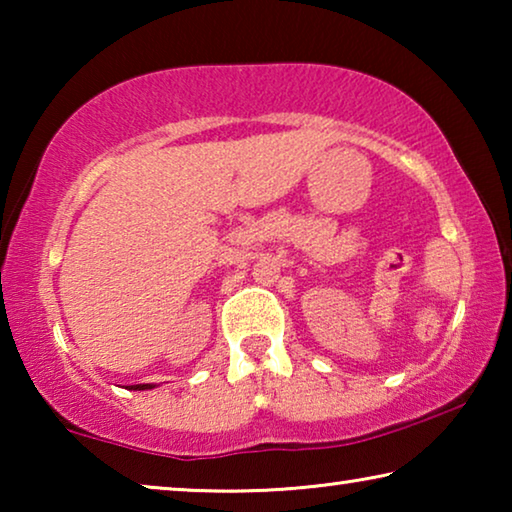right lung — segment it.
Returning <instances> with one entry per match:
<instances>
[{
    "instance_id": "1",
    "label": "right lung",
    "mask_w": 512,
    "mask_h": 512,
    "mask_svg": "<svg viewBox=\"0 0 512 512\" xmlns=\"http://www.w3.org/2000/svg\"><path fill=\"white\" fill-rule=\"evenodd\" d=\"M133 391H146V388H153L151 384H135V386H131Z\"/></svg>"
}]
</instances>
